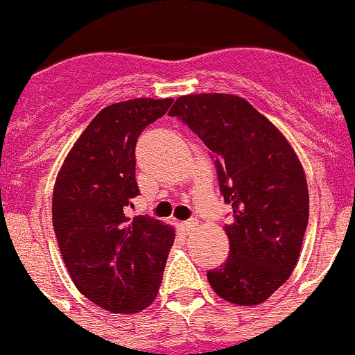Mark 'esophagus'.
<instances>
[{"instance_id":"esophagus-1","label":"esophagus","mask_w":355,"mask_h":355,"mask_svg":"<svg viewBox=\"0 0 355 355\" xmlns=\"http://www.w3.org/2000/svg\"><path fill=\"white\" fill-rule=\"evenodd\" d=\"M197 219H188V221H184V223H181V228H183L184 232H187V234H190L191 230H195V226H197Z\"/></svg>"}]
</instances>
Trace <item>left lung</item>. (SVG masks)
<instances>
[{"mask_svg":"<svg viewBox=\"0 0 355 355\" xmlns=\"http://www.w3.org/2000/svg\"><path fill=\"white\" fill-rule=\"evenodd\" d=\"M171 116L211 150L218 184L232 205L225 225L230 256L207 279L223 300L258 305L289 279L309 223L305 172L286 137L245 99L193 94L175 99Z\"/></svg>","mask_w":355,"mask_h":355,"instance_id":"8db88e82","label":"left lung"}]
</instances>
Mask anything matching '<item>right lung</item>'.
I'll return each instance as SVG.
<instances>
[{"instance_id": "right-lung-1", "label": "right lung", "mask_w": 355, "mask_h": 355, "mask_svg": "<svg viewBox=\"0 0 355 355\" xmlns=\"http://www.w3.org/2000/svg\"><path fill=\"white\" fill-rule=\"evenodd\" d=\"M172 99H130L104 107L57 175L52 219L74 286L101 309H146L162 284L174 230L150 216L127 218L136 181V143Z\"/></svg>"}]
</instances>
